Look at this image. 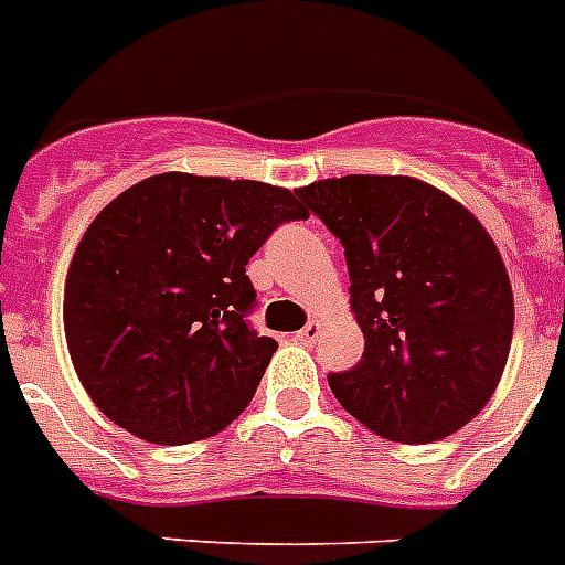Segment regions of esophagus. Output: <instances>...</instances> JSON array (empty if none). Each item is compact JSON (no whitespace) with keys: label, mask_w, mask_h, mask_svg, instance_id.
Here are the masks:
<instances>
[{"label":"esophagus","mask_w":565,"mask_h":565,"mask_svg":"<svg viewBox=\"0 0 565 565\" xmlns=\"http://www.w3.org/2000/svg\"><path fill=\"white\" fill-rule=\"evenodd\" d=\"M319 337H322V324L316 322V319H313V322H307L305 328H301L296 333V339H298V342H301V345H313V342Z\"/></svg>","instance_id":"34e87169"}]
</instances>
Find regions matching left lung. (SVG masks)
Instances as JSON below:
<instances>
[{"mask_svg":"<svg viewBox=\"0 0 565 565\" xmlns=\"http://www.w3.org/2000/svg\"><path fill=\"white\" fill-rule=\"evenodd\" d=\"M345 246L362 360L330 392L371 433L433 444L493 397L513 337V292L488 228L415 177L351 173L296 188Z\"/></svg>","mask_w":565,"mask_h":565,"instance_id":"obj_1","label":"left lung"}]
</instances>
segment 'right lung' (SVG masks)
Returning a JSON list of instances; mask_svg holds the SVG:
<instances>
[{"mask_svg": "<svg viewBox=\"0 0 565 565\" xmlns=\"http://www.w3.org/2000/svg\"><path fill=\"white\" fill-rule=\"evenodd\" d=\"M305 217L292 191L252 179L171 171L118 194L77 243L63 296L92 403L164 447L226 429L278 348L246 322V264L275 226Z\"/></svg>", "mask_w": 565, "mask_h": 565, "instance_id": "obj_1", "label": "right lung"}]
</instances>
